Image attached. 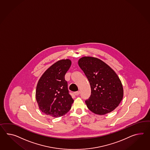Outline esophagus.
Masks as SVG:
<instances>
[{"mask_svg":"<svg viewBox=\"0 0 150 150\" xmlns=\"http://www.w3.org/2000/svg\"><path fill=\"white\" fill-rule=\"evenodd\" d=\"M80 91H75V92L74 93V94L76 95V96H77V95H79L80 94Z\"/></svg>","mask_w":150,"mask_h":150,"instance_id":"1","label":"esophagus"}]
</instances>
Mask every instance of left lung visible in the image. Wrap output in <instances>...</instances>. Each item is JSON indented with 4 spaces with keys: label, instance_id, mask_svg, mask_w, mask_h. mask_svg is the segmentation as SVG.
Listing matches in <instances>:
<instances>
[{
    "label": "left lung",
    "instance_id": "8db88e82",
    "mask_svg": "<svg viewBox=\"0 0 150 150\" xmlns=\"http://www.w3.org/2000/svg\"><path fill=\"white\" fill-rule=\"evenodd\" d=\"M78 64L91 88V95L85 101L88 109L99 115L115 110L124 95L122 85L115 72L101 59L93 57H83Z\"/></svg>",
    "mask_w": 150,
    "mask_h": 150
}]
</instances>
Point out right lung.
Instances as JSON below:
<instances>
[{"label": "right lung", "mask_w": 150, "mask_h": 150, "mask_svg": "<svg viewBox=\"0 0 150 150\" xmlns=\"http://www.w3.org/2000/svg\"><path fill=\"white\" fill-rule=\"evenodd\" d=\"M71 64L69 59L59 60L40 77L37 85L36 98L43 113L57 117L70 110L74 100L69 93L65 75Z\"/></svg>", "instance_id": "obj_1"}]
</instances>
